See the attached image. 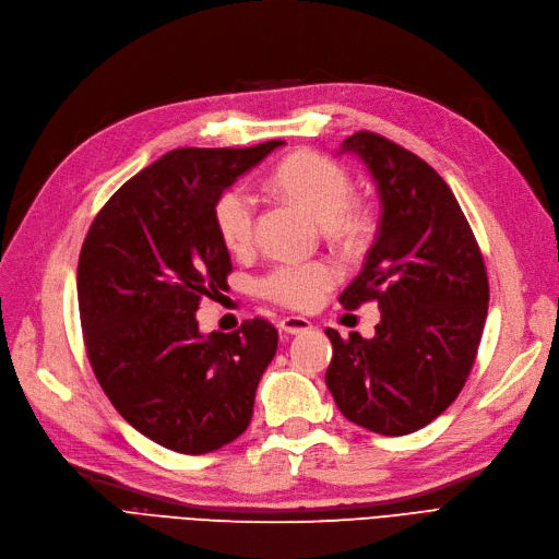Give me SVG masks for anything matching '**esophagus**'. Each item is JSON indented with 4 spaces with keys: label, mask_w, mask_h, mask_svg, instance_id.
<instances>
[{
    "label": "esophagus",
    "mask_w": 559,
    "mask_h": 559,
    "mask_svg": "<svg viewBox=\"0 0 559 559\" xmlns=\"http://www.w3.org/2000/svg\"><path fill=\"white\" fill-rule=\"evenodd\" d=\"M313 324H311V320H306V318H299V316H287V318H283L281 320V329L285 334H304V332H308V329H311Z\"/></svg>",
    "instance_id": "34e87169"
}]
</instances>
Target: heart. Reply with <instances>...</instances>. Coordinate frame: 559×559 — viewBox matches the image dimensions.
<instances>
[{
    "label": "heart",
    "instance_id": "1",
    "mask_svg": "<svg viewBox=\"0 0 559 559\" xmlns=\"http://www.w3.org/2000/svg\"><path fill=\"white\" fill-rule=\"evenodd\" d=\"M274 186L290 198L301 210L313 216L320 225L341 239H355L364 218L349 212L353 200V181L347 173L320 154L299 152L287 156L274 175ZM214 225L218 239L227 251L243 253L251 248L255 235V204L243 189H227L214 204ZM338 272L329 262H299L278 264L260 281V290L266 299L281 306L308 311L316 308L329 287L336 283Z\"/></svg>",
    "mask_w": 559,
    "mask_h": 559
}]
</instances>
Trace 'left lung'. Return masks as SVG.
<instances>
[{"label":"left lung","mask_w":559,"mask_h":559,"mask_svg":"<svg viewBox=\"0 0 559 559\" xmlns=\"http://www.w3.org/2000/svg\"><path fill=\"white\" fill-rule=\"evenodd\" d=\"M378 183L382 216L364 269L338 301H378L373 338L326 329V386L343 417L380 436H407L456 401L477 359L488 313L479 243L447 181L378 133L345 138Z\"/></svg>","instance_id":"left-lung-1"}]
</instances>
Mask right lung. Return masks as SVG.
Listing matches in <instances>:
<instances>
[{
  "label": "right lung",
  "instance_id": "obj_1",
  "mask_svg": "<svg viewBox=\"0 0 559 559\" xmlns=\"http://www.w3.org/2000/svg\"><path fill=\"white\" fill-rule=\"evenodd\" d=\"M181 147L103 204L78 260V306L94 376L119 415L177 453L216 451L251 424L278 332L262 318L202 334L195 311L233 272L218 195L276 147Z\"/></svg>",
  "mask_w": 559,
  "mask_h": 559
}]
</instances>
